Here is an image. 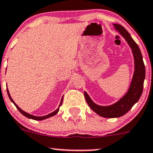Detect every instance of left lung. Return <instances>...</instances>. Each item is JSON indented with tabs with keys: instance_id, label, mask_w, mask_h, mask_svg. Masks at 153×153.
Instances as JSON below:
<instances>
[{
	"instance_id": "left-lung-1",
	"label": "left lung",
	"mask_w": 153,
	"mask_h": 153,
	"mask_svg": "<svg viewBox=\"0 0 153 153\" xmlns=\"http://www.w3.org/2000/svg\"><path fill=\"white\" fill-rule=\"evenodd\" d=\"M115 30L119 32L131 48L134 58L135 71L132 76L129 89L126 95L121 97L115 103L108 106H101L95 104L85 91H84V95L85 100L90 108L95 113L100 116L113 118L119 117L124 115L131 109L132 107L138 101L140 97L143 90V84L145 78V68L143 62V56L137 44L134 41L131 36L122 25L120 24H113Z\"/></svg>"
}]
</instances>
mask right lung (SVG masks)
Returning a JSON list of instances; mask_svg holds the SVG:
<instances>
[{"label": "right lung", "mask_w": 153, "mask_h": 153, "mask_svg": "<svg viewBox=\"0 0 153 153\" xmlns=\"http://www.w3.org/2000/svg\"><path fill=\"white\" fill-rule=\"evenodd\" d=\"M7 93H8V95L9 98H10V100H11V102H13V104L15 105V106H16V108H17V109H18V110H19L20 112H21V114H23V115H24V116H25V117H28V118H30V119L35 120H43L47 119V118H48V117H51L53 116V115H56V114L58 113V111H59V108H60V107L61 106V105H62V98H63V96H62V98H61V101H60V105H59L58 108H57V109H56V110H55L54 112H53V113H50V114H48V115H44V116H39V117H38V116H35V115H30V114L27 113H26V112L23 111V110H21V108H20L19 107H18V106L16 104V102H15L14 101H13V99H12V97H10V93H9V91H8V88H7Z\"/></svg>", "instance_id": "right-lung-1"}]
</instances>
